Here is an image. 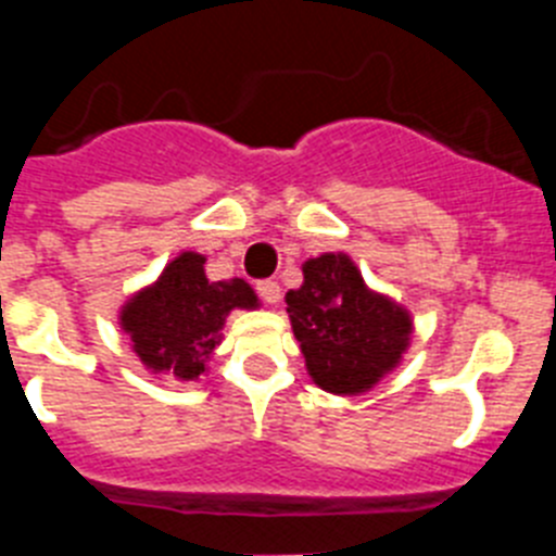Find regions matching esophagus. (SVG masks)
I'll return each instance as SVG.
<instances>
[{
  "label": "esophagus",
  "mask_w": 556,
  "mask_h": 556,
  "mask_svg": "<svg viewBox=\"0 0 556 556\" xmlns=\"http://www.w3.org/2000/svg\"><path fill=\"white\" fill-rule=\"evenodd\" d=\"M255 292H258V298H262L267 306H275V303L281 301V287H278V281H273V278L255 283Z\"/></svg>",
  "instance_id": "obj_1"
}]
</instances>
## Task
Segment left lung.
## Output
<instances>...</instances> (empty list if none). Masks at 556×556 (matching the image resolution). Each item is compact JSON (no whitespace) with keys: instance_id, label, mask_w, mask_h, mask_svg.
I'll use <instances>...</instances> for the list:
<instances>
[{"instance_id":"8db88e82","label":"left lung","mask_w":556,"mask_h":556,"mask_svg":"<svg viewBox=\"0 0 556 556\" xmlns=\"http://www.w3.org/2000/svg\"><path fill=\"white\" fill-rule=\"evenodd\" d=\"M292 331L314 384L356 395L397 365L409 345V314L365 287L345 253L303 264V287L287 292Z\"/></svg>"}]
</instances>
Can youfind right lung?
I'll use <instances>...</instances> for the list:
<instances>
[{"instance_id": "right-lung-1", "label": "right lung", "mask_w": 556, "mask_h": 556, "mask_svg": "<svg viewBox=\"0 0 556 556\" xmlns=\"http://www.w3.org/2000/svg\"><path fill=\"white\" fill-rule=\"evenodd\" d=\"M200 253H180L152 287L122 308V328L132 351L152 372L194 381L219 345V331L233 308H255L258 298L242 278L208 281Z\"/></svg>"}]
</instances>
